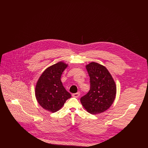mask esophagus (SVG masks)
<instances>
[{
	"mask_svg": "<svg viewBox=\"0 0 148 148\" xmlns=\"http://www.w3.org/2000/svg\"><path fill=\"white\" fill-rule=\"evenodd\" d=\"M72 96L74 98H79L80 96V93L79 92H77V93H74L72 94Z\"/></svg>",
	"mask_w": 148,
	"mask_h": 148,
	"instance_id": "obj_1",
	"label": "esophagus"
}]
</instances>
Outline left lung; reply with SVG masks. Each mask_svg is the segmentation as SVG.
<instances>
[{"label":"left lung","mask_w":148,"mask_h":148,"mask_svg":"<svg viewBox=\"0 0 148 148\" xmlns=\"http://www.w3.org/2000/svg\"><path fill=\"white\" fill-rule=\"evenodd\" d=\"M85 67L90 77V89L80 99L81 103L88 113H103L110 107L115 98V83L104 66L91 62Z\"/></svg>","instance_id":"left-lung-1"}]
</instances>
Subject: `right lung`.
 Returning <instances> with one entry per match:
<instances>
[{"label": "right lung", "instance_id": "1", "mask_svg": "<svg viewBox=\"0 0 148 148\" xmlns=\"http://www.w3.org/2000/svg\"><path fill=\"white\" fill-rule=\"evenodd\" d=\"M68 64L63 62L47 68L39 78L35 86V97L43 109L51 113L60 109L71 95L64 87L60 80Z\"/></svg>", "mask_w": 148, "mask_h": 148}]
</instances>
